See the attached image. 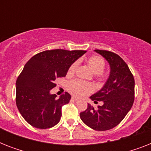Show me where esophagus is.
<instances>
[{
  "label": "esophagus",
  "instance_id": "obj_1",
  "mask_svg": "<svg viewBox=\"0 0 151 151\" xmlns=\"http://www.w3.org/2000/svg\"><path fill=\"white\" fill-rule=\"evenodd\" d=\"M72 99H73V101H75V102H78V101L79 100V99H78V98H77V97H74V96L72 97Z\"/></svg>",
  "mask_w": 151,
  "mask_h": 151
}]
</instances>
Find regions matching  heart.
Instances as JSON below:
<instances>
[{"instance_id": "heart-1", "label": "heart", "mask_w": 151, "mask_h": 151, "mask_svg": "<svg viewBox=\"0 0 151 151\" xmlns=\"http://www.w3.org/2000/svg\"><path fill=\"white\" fill-rule=\"evenodd\" d=\"M87 63L90 70L92 71L94 74H97V76H101L103 70L105 68V60L99 55H92L89 57L87 60ZM78 67V63L75 62L69 67L67 74L73 75L75 72L76 69ZM69 91L76 96L81 97L85 96L86 95L89 94L93 91V87L92 85L88 83L83 82L81 81L75 80L71 81L68 86Z\"/></svg>"}]
</instances>
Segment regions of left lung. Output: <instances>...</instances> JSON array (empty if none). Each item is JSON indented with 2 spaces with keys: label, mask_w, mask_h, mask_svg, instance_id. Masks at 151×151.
<instances>
[{
  "label": "left lung",
  "mask_w": 151,
  "mask_h": 151,
  "mask_svg": "<svg viewBox=\"0 0 151 151\" xmlns=\"http://www.w3.org/2000/svg\"><path fill=\"white\" fill-rule=\"evenodd\" d=\"M110 65V75L105 85L90 96L94 103L103 101L95 109L89 103L80 114L81 121L96 131H106L117 126L131 110L134 102L135 81L125 62L114 52L96 49Z\"/></svg>",
  "instance_id": "left-lung-1"
}]
</instances>
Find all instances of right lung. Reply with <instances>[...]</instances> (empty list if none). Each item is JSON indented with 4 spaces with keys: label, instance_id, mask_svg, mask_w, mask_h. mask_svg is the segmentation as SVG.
<instances>
[{
    "label": "right lung",
    "instance_id": "1",
    "mask_svg": "<svg viewBox=\"0 0 151 151\" xmlns=\"http://www.w3.org/2000/svg\"><path fill=\"white\" fill-rule=\"evenodd\" d=\"M86 51L55 49L41 52L27 62L16 81V106L22 117L37 129H49L60 121L62 106L70 102L68 92L56 98L50 90L58 78Z\"/></svg>",
    "mask_w": 151,
    "mask_h": 151
}]
</instances>
